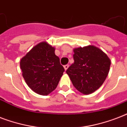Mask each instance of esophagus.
I'll list each match as a JSON object with an SVG mask.
<instances>
[{
    "label": "esophagus",
    "mask_w": 127,
    "mask_h": 127,
    "mask_svg": "<svg viewBox=\"0 0 127 127\" xmlns=\"http://www.w3.org/2000/svg\"><path fill=\"white\" fill-rule=\"evenodd\" d=\"M68 67H69V65H68V64H66V65L64 66V70H66Z\"/></svg>",
    "instance_id": "obj_1"
}]
</instances>
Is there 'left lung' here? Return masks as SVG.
I'll use <instances>...</instances> for the list:
<instances>
[{
    "label": "left lung",
    "mask_w": 127,
    "mask_h": 127,
    "mask_svg": "<svg viewBox=\"0 0 127 127\" xmlns=\"http://www.w3.org/2000/svg\"><path fill=\"white\" fill-rule=\"evenodd\" d=\"M74 63L66 70L73 86L83 94L94 92L108 75L111 61L102 50L94 45L75 48Z\"/></svg>",
    "instance_id": "left-lung-1"
}]
</instances>
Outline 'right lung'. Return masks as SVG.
Instances as JSON below:
<instances>
[{
  "label": "right lung",
  "instance_id": "right-lung-1",
  "mask_svg": "<svg viewBox=\"0 0 127 127\" xmlns=\"http://www.w3.org/2000/svg\"><path fill=\"white\" fill-rule=\"evenodd\" d=\"M55 49L45 41L32 49L20 61V68L30 88L39 95H47L57 88L64 71Z\"/></svg>",
  "mask_w": 127,
  "mask_h": 127
}]
</instances>
